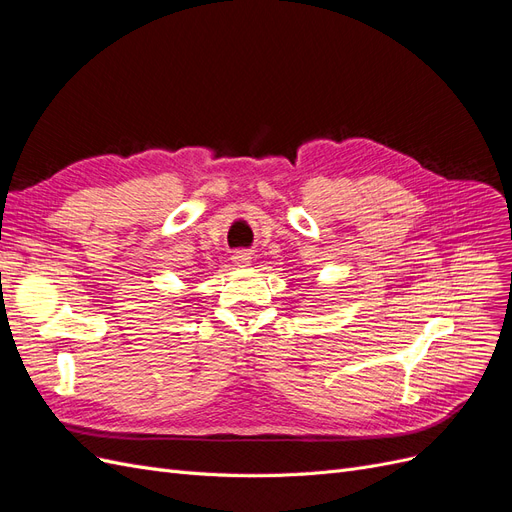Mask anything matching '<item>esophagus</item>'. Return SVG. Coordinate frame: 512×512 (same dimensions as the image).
<instances>
[{
    "label": "esophagus",
    "mask_w": 512,
    "mask_h": 512,
    "mask_svg": "<svg viewBox=\"0 0 512 512\" xmlns=\"http://www.w3.org/2000/svg\"><path fill=\"white\" fill-rule=\"evenodd\" d=\"M232 260H235L239 267H247V265H250V262H252V254L241 250V252H237L235 256H232Z\"/></svg>",
    "instance_id": "obj_1"
}]
</instances>
